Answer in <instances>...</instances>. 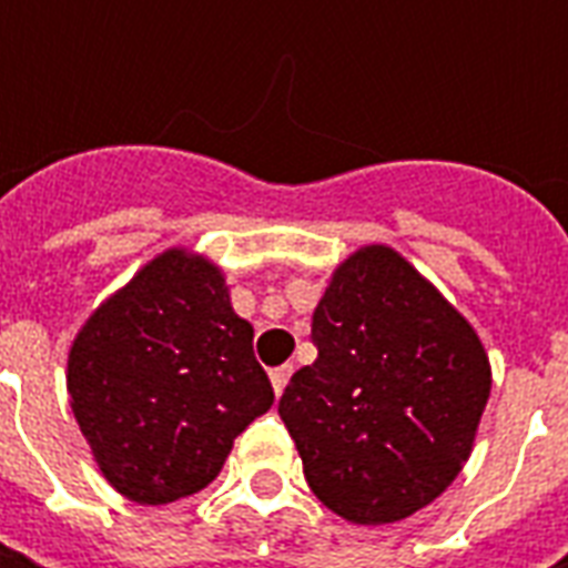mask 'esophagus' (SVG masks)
<instances>
[{"label":"esophagus","mask_w":568,"mask_h":568,"mask_svg":"<svg viewBox=\"0 0 568 568\" xmlns=\"http://www.w3.org/2000/svg\"><path fill=\"white\" fill-rule=\"evenodd\" d=\"M291 376H294V366H291V363H284V366H277V369H272L274 395H281V392L287 388V382H291Z\"/></svg>","instance_id":"1"}]
</instances>
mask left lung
<instances>
[{
	"mask_svg": "<svg viewBox=\"0 0 568 568\" xmlns=\"http://www.w3.org/2000/svg\"><path fill=\"white\" fill-rule=\"evenodd\" d=\"M318 357L277 414L310 490L351 525H395L462 474L490 402L477 328L385 243L354 250L313 313Z\"/></svg>",
	"mask_w": 568,
	"mask_h": 568,
	"instance_id": "8db88e82",
	"label": "left lung"
}]
</instances>
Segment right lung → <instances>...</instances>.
I'll return each mask as SVG.
<instances>
[{"mask_svg": "<svg viewBox=\"0 0 568 568\" xmlns=\"http://www.w3.org/2000/svg\"><path fill=\"white\" fill-rule=\"evenodd\" d=\"M65 388L103 480L139 506L205 490L274 402L227 274L192 246L158 252L84 318Z\"/></svg>", "mask_w": 568, "mask_h": 568, "instance_id": "obj_1", "label": "right lung"}]
</instances>
